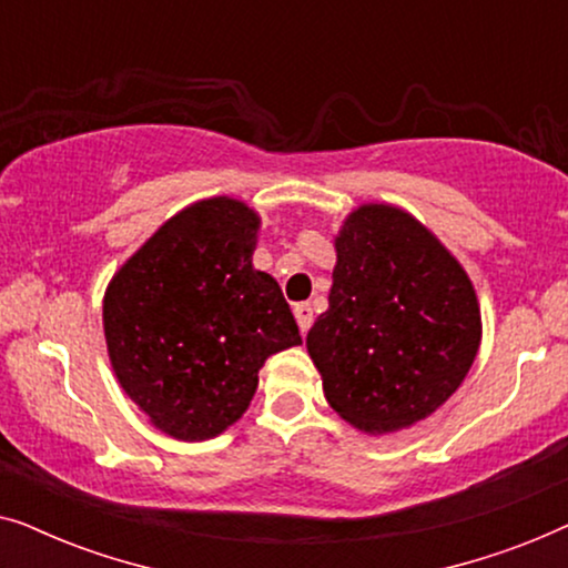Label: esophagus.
Masks as SVG:
<instances>
[{
	"instance_id": "34e87169",
	"label": "esophagus",
	"mask_w": 568,
	"mask_h": 568,
	"mask_svg": "<svg viewBox=\"0 0 568 568\" xmlns=\"http://www.w3.org/2000/svg\"><path fill=\"white\" fill-rule=\"evenodd\" d=\"M294 317H297L302 336H305V333L310 331V325H313V307H310L307 302H300V305H294Z\"/></svg>"
}]
</instances>
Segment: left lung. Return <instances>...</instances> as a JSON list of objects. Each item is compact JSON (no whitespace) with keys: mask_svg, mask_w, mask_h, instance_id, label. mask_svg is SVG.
<instances>
[{"mask_svg":"<svg viewBox=\"0 0 568 568\" xmlns=\"http://www.w3.org/2000/svg\"><path fill=\"white\" fill-rule=\"evenodd\" d=\"M478 344L476 290L422 222L387 204L346 216L328 310L307 333L341 418L369 434L422 422L460 387Z\"/></svg>","mask_w":568,"mask_h":568,"instance_id":"8db88e82","label":"left lung"}]
</instances>
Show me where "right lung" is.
Returning <instances> with one entry per match:
<instances>
[{
    "mask_svg": "<svg viewBox=\"0 0 568 568\" xmlns=\"http://www.w3.org/2000/svg\"><path fill=\"white\" fill-rule=\"evenodd\" d=\"M258 214L196 201L123 263L103 300L113 372L160 432L212 439L251 406L271 354L302 344L276 278L253 268Z\"/></svg>",
    "mask_w": 568,
    "mask_h": 568,
    "instance_id": "1",
    "label": "right lung"
}]
</instances>
